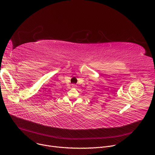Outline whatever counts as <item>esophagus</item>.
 <instances>
[{"label":"esophagus","mask_w":155,"mask_h":155,"mask_svg":"<svg viewBox=\"0 0 155 155\" xmlns=\"http://www.w3.org/2000/svg\"><path fill=\"white\" fill-rule=\"evenodd\" d=\"M72 87H77V85L73 84H72Z\"/></svg>","instance_id":"1"}]
</instances>
